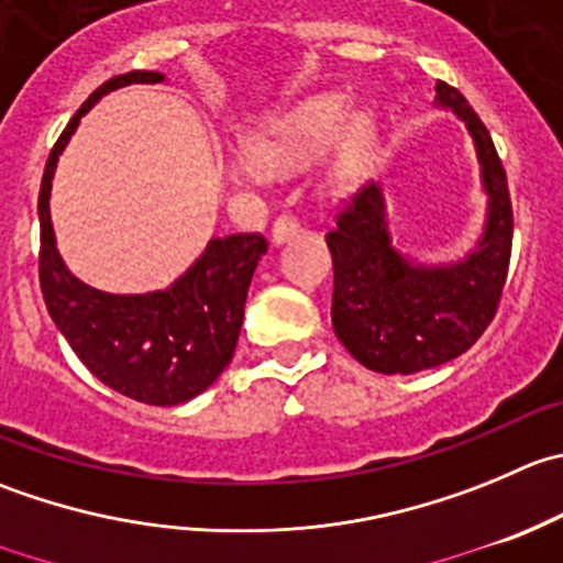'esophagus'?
Returning a JSON list of instances; mask_svg holds the SVG:
<instances>
[{
	"label": "esophagus",
	"instance_id": "34e87169",
	"mask_svg": "<svg viewBox=\"0 0 563 563\" xmlns=\"http://www.w3.org/2000/svg\"><path fill=\"white\" fill-rule=\"evenodd\" d=\"M297 233H299L297 217L280 214L275 220V225H272V242L283 244V242H288V239H291V236H297Z\"/></svg>",
	"mask_w": 563,
	"mask_h": 563
}]
</instances>
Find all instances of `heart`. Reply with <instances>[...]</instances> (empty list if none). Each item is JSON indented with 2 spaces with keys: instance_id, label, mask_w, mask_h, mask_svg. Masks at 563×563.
I'll return each mask as SVG.
<instances>
[{
  "instance_id": "1",
  "label": "heart",
  "mask_w": 563,
  "mask_h": 563,
  "mask_svg": "<svg viewBox=\"0 0 563 563\" xmlns=\"http://www.w3.org/2000/svg\"><path fill=\"white\" fill-rule=\"evenodd\" d=\"M332 143L327 159V184L332 189L352 187L374 159L379 129L371 112L349 114V101L335 92H321L297 103L291 112L272 120L253 143L250 151L236 154L231 162V176L239 181L261 178V161L277 170H294Z\"/></svg>"
}]
</instances>
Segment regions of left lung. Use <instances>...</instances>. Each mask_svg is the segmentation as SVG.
Returning <instances> with one entry per match:
<instances>
[{"label":"left lung","mask_w":563,"mask_h":563,"mask_svg":"<svg viewBox=\"0 0 563 563\" xmlns=\"http://www.w3.org/2000/svg\"><path fill=\"white\" fill-rule=\"evenodd\" d=\"M438 107L465 120L487 192V225L456 264L404 258L390 242L379 184H365L327 233L332 253V330L357 363L415 374L460 357L495 319L511 258L509 184L487 125L456 87L438 81Z\"/></svg>","instance_id":"8db88e82"}]
</instances>
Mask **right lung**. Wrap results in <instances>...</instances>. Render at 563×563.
I'll list each match as a JSON object with an SVG mask.
<instances>
[{"mask_svg": "<svg viewBox=\"0 0 563 563\" xmlns=\"http://www.w3.org/2000/svg\"><path fill=\"white\" fill-rule=\"evenodd\" d=\"M134 81L156 85L165 81V74L131 70L103 81L54 143L37 195V269L48 316L90 374L134 401L173 407L203 393L231 363L250 280L269 244L261 233L211 239L203 255L170 288L151 294L98 291L65 269L48 214L54 167L81 114L109 90Z\"/></svg>", "mask_w": 563, "mask_h": 563, "instance_id": "right-lung-1", "label": "right lung"}]
</instances>
